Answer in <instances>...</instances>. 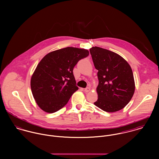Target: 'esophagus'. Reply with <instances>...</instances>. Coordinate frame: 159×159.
<instances>
[{
    "mask_svg": "<svg viewBox=\"0 0 159 159\" xmlns=\"http://www.w3.org/2000/svg\"><path fill=\"white\" fill-rule=\"evenodd\" d=\"M90 88H89V87H88V88H85L84 89V92H89L90 91Z\"/></svg>",
    "mask_w": 159,
    "mask_h": 159,
    "instance_id": "esophagus-1",
    "label": "esophagus"
}]
</instances>
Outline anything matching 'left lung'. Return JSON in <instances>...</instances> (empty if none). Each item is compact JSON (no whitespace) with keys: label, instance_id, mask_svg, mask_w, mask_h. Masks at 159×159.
<instances>
[{"label":"left lung","instance_id":"8db88e82","mask_svg":"<svg viewBox=\"0 0 159 159\" xmlns=\"http://www.w3.org/2000/svg\"><path fill=\"white\" fill-rule=\"evenodd\" d=\"M94 66L98 70V100L94 105L102 110L113 113L124 108L135 92L132 70L119 54L100 47L90 49Z\"/></svg>","mask_w":159,"mask_h":159}]
</instances>
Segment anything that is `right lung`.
<instances>
[{"instance_id": "add662e5", "label": "right lung", "mask_w": 159, "mask_h": 159, "mask_svg": "<svg viewBox=\"0 0 159 159\" xmlns=\"http://www.w3.org/2000/svg\"><path fill=\"white\" fill-rule=\"evenodd\" d=\"M84 49L67 47L51 52L41 60L30 81L34 99L49 113L63 108L78 89L73 70L78 62L88 57Z\"/></svg>"}]
</instances>
